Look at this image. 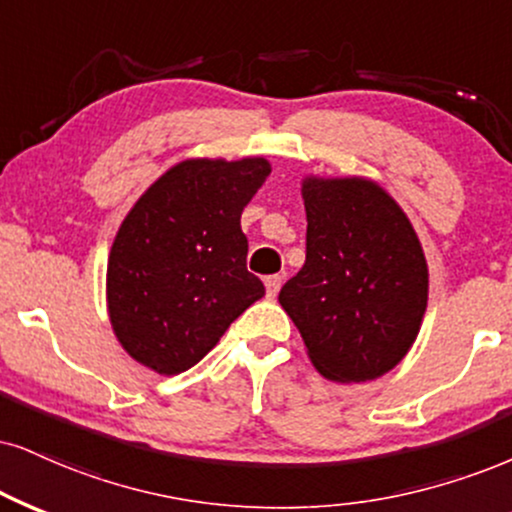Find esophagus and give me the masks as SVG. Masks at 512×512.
<instances>
[{"label": "esophagus", "mask_w": 512, "mask_h": 512, "mask_svg": "<svg viewBox=\"0 0 512 512\" xmlns=\"http://www.w3.org/2000/svg\"><path fill=\"white\" fill-rule=\"evenodd\" d=\"M280 287H282V277L280 275H268L266 277V292H268L270 299H273V296H277V292H280Z\"/></svg>", "instance_id": "34e87169"}]
</instances>
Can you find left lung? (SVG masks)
Instances as JSON below:
<instances>
[{
  "instance_id": "obj_1",
  "label": "left lung",
  "mask_w": 512,
  "mask_h": 512,
  "mask_svg": "<svg viewBox=\"0 0 512 512\" xmlns=\"http://www.w3.org/2000/svg\"><path fill=\"white\" fill-rule=\"evenodd\" d=\"M306 263L280 289L318 372L377 380L406 356L427 308V263L401 206L363 178L304 180Z\"/></svg>"
}]
</instances>
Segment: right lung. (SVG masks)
I'll list each match as a JSON object with an SVG mask.
<instances>
[{
  "label": "right lung",
  "instance_id": "1",
  "mask_svg": "<svg viewBox=\"0 0 512 512\" xmlns=\"http://www.w3.org/2000/svg\"><path fill=\"white\" fill-rule=\"evenodd\" d=\"M266 159H189L163 173L113 239L106 299L113 332L159 375L197 365L232 320L266 294L246 270L242 211Z\"/></svg>",
  "mask_w": 512,
  "mask_h": 512
}]
</instances>
